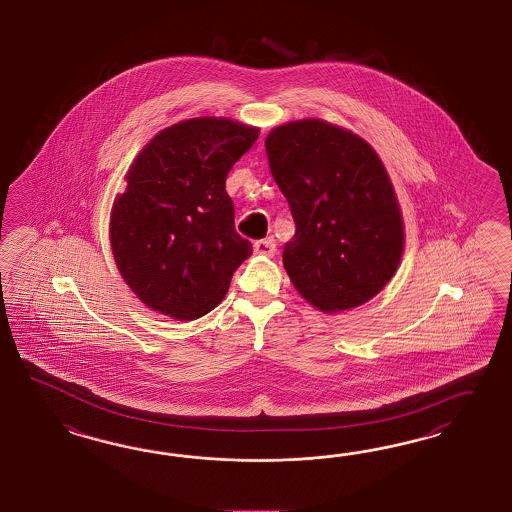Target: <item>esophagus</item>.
<instances>
[{
	"instance_id": "esophagus-1",
	"label": "esophagus",
	"mask_w": 512,
	"mask_h": 512,
	"mask_svg": "<svg viewBox=\"0 0 512 512\" xmlns=\"http://www.w3.org/2000/svg\"><path fill=\"white\" fill-rule=\"evenodd\" d=\"M253 249L257 255H264V257H274L276 255V240L270 236V238H264V240H257L253 244Z\"/></svg>"
}]
</instances>
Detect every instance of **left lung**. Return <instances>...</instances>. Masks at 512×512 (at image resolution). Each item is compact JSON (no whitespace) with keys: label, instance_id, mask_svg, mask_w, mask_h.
Masks as SVG:
<instances>
[{"label":"left lung","instance_id":"obj_1","mask_svg":"<svg viewBox=\"0 0 512 512\" xmlns=\"http://www.w3.org/2000/svg\"><path fill=\"white\" fill-rule=\"evenodd\" d=\"M264 147L296 223L283 249L296 291L326 313L369 302L404 248L401 208L378 154L320 119L277 126Z\"/></svg>","mask_w":512,"mask_h":512}]
</instances>
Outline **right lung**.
<instances>
[{"label":"right lung","instance_id":"1","mask_svg":"<svg viewBox=\"0 0 512 512\" xmlns=\"http://www.w3.org/2000/svg\"><path fill=\"white\" fill-rule=\"evenodd\" d=\"M259 128L197 117L158 132L126 173L111 208V251L126 285L154 311L179 320L220 304L253 253L235 231L225 179Z\"/></svg>","mask_w":512,"mask_h":512}]
</instances>
